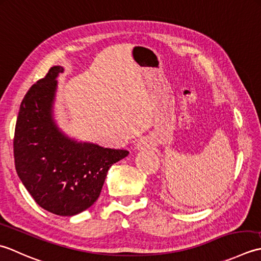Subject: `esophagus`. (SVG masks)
I'll list each match as a JSON object with an SVG mask.
<instances>
[{
	"label": "esophagus",
	"instance_id": "obj_1",
	"mask_svg": "<svg viewBox=\"0 0 261 261\" xmlns=\"http://www.w3.org/2000/svg\"><path fill=\"white\" fill-rule=\"evenodd\" d=\"M136 147L137 150H145V148L150 147V144H148V141L143 138V140H140L136 143Z\"/></svg>",
	"mask_w": 261,
	"mask_h": 261
}]
</instances>
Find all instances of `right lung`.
I'll return each instance as SVG.
<instances>
[{"instance_id":"add662e5","label":"right lung","mask_w":261,"mask_h":261,"mask_svg":"<svg viewBox=\"0 0 261 261\" xmlns=\"http://www.w3.org/2000/svg\"><path fill=\"white\" fill-rule=\"evenodd\" d=\"M62 66L27 92L15 125V170L25 189L42 208L60 216H73L98 199L114 163L128 151L79 142L57 126L54 102Z\"/></svg>"}]
</instances>
